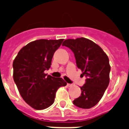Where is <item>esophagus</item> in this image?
Wrapping results in <instances>:
<instances>
[{"instance_id":"obj_1","label":"esophagus","mask_w":129,"mask_h":129,"mask_svg":"<svg viewBox=\"0 0 129 129\" xmlns=\"http://www.w3.org/2000/svg\"><path fill=\"white\" fill-rule=\"evenodd\" d=\"M67 86H69V87H70V86H72V84H67Z\"/></svg>"}]
</instances>
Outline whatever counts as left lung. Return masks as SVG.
<instances>
[{
    "label": "left lung",
    "instance_id": "8db88e82",
    "mask_svg": "<svg viewBox=\"0 0 129 129\" xmlns=\"http://www.w3.org/2000/svg\"><path fill=\"white\" fill-rule=\"evenodd\" d=\"M62 45L72 51L77 67L86 77L85 84L80 87L81 95L73 104L78 108L89 109L100 102L108 86L109 58L99 45L87 38L67 39Z\"/></svg>",
    "mask_w": 129,
    "mask_h": 129
}]
</instances>
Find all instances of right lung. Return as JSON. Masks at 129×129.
<instances>
[{
	"instance_id": "1",
	"label": "right lung",
	"mask_w": 129,
	"mask_h": 129,
	"mask_svg": "<svg viewBox=\"0 0 129 129\" xmlns=\"http://www.w3.org/2000/svg\"><path fill=\"white\" fill-rule=\"evenodd\" d=\"M63 41H32L19 51L13 61V80L23 100L35 110H44L51 106L58 88L67 84L61 78L45 73V70L50 68L54 53Z\"/></svg>"
}]
</instances>
